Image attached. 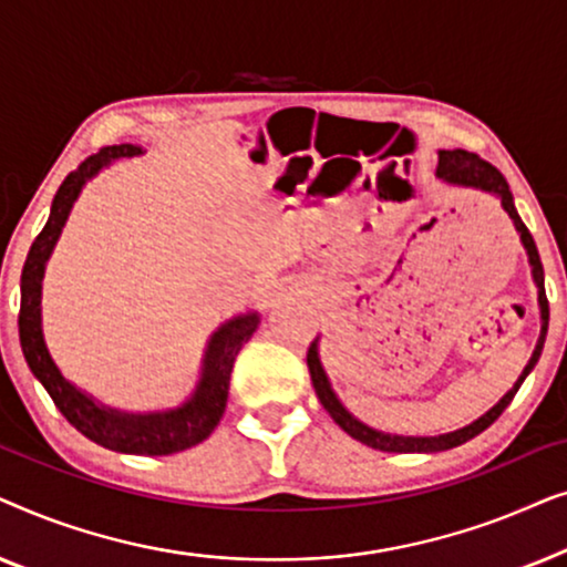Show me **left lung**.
<instances>
[{"label": "left lung", "mask_w": 567, "mask_h": 567, "mask_svg": "<svg viewBox=\"0 0 567 567\" xmlns=\"http://www.w3.org/2000/svg\"><path fill=\"white\" fill-rule=\"evenodd\" d=\"M436 177H439V181L449 183V185H460V188L483 190V193H487V196H495V198L501 200L503 212H506L508 219L514 221V229L518 231V239H522V245H524V250H526V258H529L532 278H534V286H537L542 328H539L537 346H534V351H532V359L524 367L522 374H518L514 386H511V390L503 394V398L495 402V405L487 410L485 415H480L477 421H472L470 425H464V429H456V431H449V433H439V436H398V433H384V431L371 429V425H367V423H361L359 417H355L351 410H348L343 402H340L336 390H332L328 371H324L322 361H320V338H317L315 343L309 346V351H307V367H309V377H312L317 400L322 402V408L328 410L332 421H336L340 429L348 433V436L355 439V441H361V444H367L371 449H379V452L433 454V452H446V449H454V446L464 444V441L475 439L477 433H483L487 429V425L498 421V415L508 408V402L514 400V394L518 392V386L524 384V379L529 377V371L537 367V361H539V355H542V348H545V338H547L549 307H547V297H545V270H542V260H539L537 245H534V237L529 235V229H526V224L522 221V216H518V212H516L514 196H511L506 177H503L498 169L491 165V162L480 159L477 154L464 152V150H439Z\"/></svg>", "instance_id": "obj_1"}]
</instances>
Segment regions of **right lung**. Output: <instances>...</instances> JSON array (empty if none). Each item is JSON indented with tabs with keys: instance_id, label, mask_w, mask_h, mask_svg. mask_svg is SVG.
Instances as JSON below:
<instances>
[{
	"instance_id": "add662e5",
	"label": "right lung",
	"mask_w": 567,
	"mask_h": 567,
	"mask_svg": "<svg viewBox=\"0 0 567 567\" xmlns=\"http://www.w3.org/2000/svg\"><path fill=\"white\" fill-rule=\"evenodd\" d=\"M142 150L134 144L105 146L97 154H92L82 162L74 173L66 175V181L59 185L56 196H53L51 214L41 235L35 237L30 247L25 266L20 276V346L25 355L33 377L45 386L51 400L56 402L61 415L74 425L82 436H87L95 444L113 449L121 454H144V456H165L183 452L200 444V441L212 436L216 423L221 421L224 408L229 398V377L235 359L252 332L258 330L260 315L250 312L231 317L221 322L219 328L208 338L204 359H200L198 382L193 392L177 408L167 410H150V413H128L105 405L80 390L74 382L61 374V369L53 361V355L45 346L43 338V276L49 258L53 255L64 224L72 214V208L80 198L84 185L95 177L100 169L111 167L115 159L138 157Z\"/></svg>"
}]
</instances>
